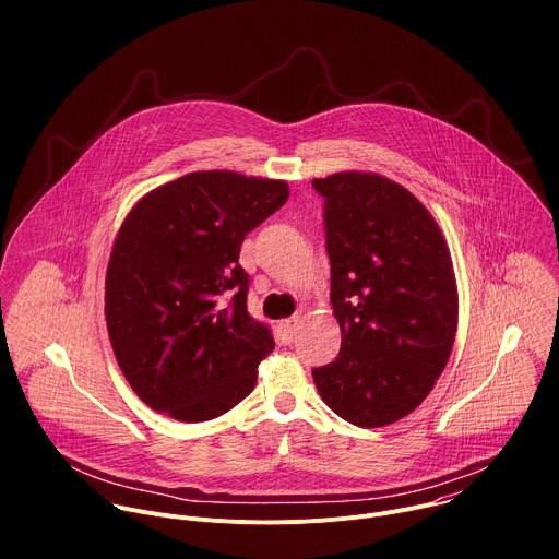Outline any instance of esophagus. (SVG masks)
<instances>
[{
	"label": "esophagus",
	"instance_id": "1",
	"mask_svg": "<svg viewBox=\"0 0 559 559\" xmlns=\"http://www.w3.org/2000/svg\"><path fill=\"white\" fill-rule=\"evenodd\" d=\"M298 323H300V316L294 313L289 318H283V321L278 323V330H281V336L285 343H292L296 338V332H298Z\"/></svg>",
	"mask_w": 559,
	"mask_h": 559
}]
</instances>
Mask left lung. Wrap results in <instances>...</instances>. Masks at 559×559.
Wrapping results in <instances>:
<instances>
[{
  "label": "left lung",
  "mask_w": 559,
  "mask_h": 559,
  "mask_svg": "<svg viewBox=\"0 0 559 559\" xmlns=\"http://www.w3.org/2000/svg\"><path fill=\"white\" fill-rule=\"evenodd\" d=\"M325 197L334 362L311 371L325 405L373 429L409 416L447 367L457 332L451 252L431 212L376 173L311 181Z\"/></svg>",
  "instance_id": "8db88e82"
}]
</instances>
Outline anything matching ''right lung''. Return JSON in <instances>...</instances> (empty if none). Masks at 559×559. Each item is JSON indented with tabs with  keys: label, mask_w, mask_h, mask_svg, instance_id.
Wrapping results in <instances>:
<instances>
[{
	"label": "right lung",
	"mask_w": 559,
	"mask_h": 559,
	"mask_svg": "<svg viewBox=\"0 0 559 559\" xmlns=\"http://www.w3.org/2000/svg\"><path fill=\"white\" fill-rule=\"evenodd\" d=\"M289 197L278 179L190 173L141 197L106 272L115 358L141 401L181 423L229 412L274 338L248 311L243 238Z\"/></svg>",
	"instance_id": "add662e5"
}]
</instances>
